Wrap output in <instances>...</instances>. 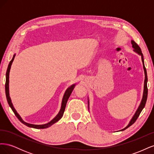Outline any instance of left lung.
<instances>
[{
  "instance_id": "1",
  "label": "left lung",
  "mask_w": 154,
  "mask_h": 154,
  "mask_svg": "<svg viewBox=\"0 0 154 154\" xmlns=\"http://www.w3.org/2000/svg\"><path fill=\"white\" fill-rule=\"evenodd\" d=\"M131 43L132 44V47L134 49V51L135 52L137 53V54H139V55L141 56V59H142V62L143 63V68H144V74H145V79H144V92H143V99L141 100V104L139 105V108L137 109L136 112L135 113L134 116H133L132 119L130 121L129 124L127 125V127H126L125 128L122 129V131L123 130H125V129H127V128H128L129 127H130L132 125H133L135 122H136V121L137 120V119L138 118L139 114L141 112L142 110L143 109V108L145 106L146 104V100H147V96H148V88H147V82H148V78H147V73H146V70L145 67H144V59H143V53L141 52V48H139V46L135 42L134 40L131 41Z\"/></svg>"
}]
</instances>
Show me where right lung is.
Instances as JSON below:
<instances>
[{
  "instance_id": "right-lung-1",
  "label": "right lung",
  "mask_w": 154,
  "mask_h": 154,
  "mask_svg": "<svg viewBox=\"0 0 154 154\" xmlns=\"http://www.w3.org/2000/svg\"><path fill=\"white\" fill-rule=\"evenodd\" d=\"M15 57V54L13 55V57L12 58V60L10 61V63L8 65V69H7V71H6V84H5V91H6V98H7V101H8V103L10 105V106L12 110L13 111L14 114H15V116H17V118L19 119L20 122L21 123H22L23 124H24L25 125L27 126V127H31V128H37V129H42V128H48L50 126H51L52 125H53L54 123H55L56 122H57L58 121H59L60 119L62 118V117L63 116V112L65 111V109H66V104H67V100L69 99V97L71 95V94L72 93L74 87H75V85H71L70 87H69L66 90V92H65V94L63 95V100H62V106H61V109H60L59 113L57 114V116H56V117L53 119L51 120L50 122H49L47 124H44V125H32V124H29V123H27L24 122V121L22 119V118H20V116H19L17 111L15 110V108H14L13 104L11 103V98L10 97V94H9V74H10V69H11V64L13 62V60L14 58Z\"/></svg>"
}]
</instances>
